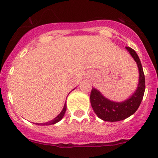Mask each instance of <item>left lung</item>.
<instances>
[{
    "label": "left lung",
    "instance_id": "8db88e82",
    "mask_svg": "<svg viewBox=\"0 0 158 158\" xmlns=\"http://www.w3.org/2000/svg\"><path fill=\"white\" fill-rule=\"evenodd\" d=\"M126 49L135 60L139 69V83L135 93L123 102H114L105 98L95 88L91 91L90 102L92 109L99 118L106 122H118L132 115L138 110L144 96L145 78L141 63L133 49L128 47H126Z\"/></svg>",
    "mask_w": 158,
    "mask_h": 158
}]
</instances>
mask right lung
<instances>
[{
    "mask_svg": "<svg viewBox=\"0 0 158 158\" xmlns=\"http://www.w3.org/2000/svg\"><path fill=\"white\" fill-rule=\"evenodd\" d=\"M66 103H65L64 107H63V110H62V111L60 113V114H59L58 116H56V117L55 118L52 119V120H51V121H49V122H46V123H40V124L36 123V125H53V124H55V123H56V122H60V121L61 120L62 118H63V116H64L65 112H66Z\"/></svg>",
    "mask_w": 158,
    "mask_h": 158,
    "instance_id": "right-lung-1",
    "label": "right lung"
}]
</instances>
